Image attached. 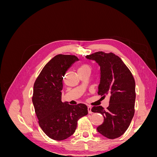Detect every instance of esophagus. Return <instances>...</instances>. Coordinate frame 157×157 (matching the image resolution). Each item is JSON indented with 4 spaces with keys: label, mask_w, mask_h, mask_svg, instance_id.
Returning a JSON list of instances; mask_svg holds the SVG:
<instances>
[{
    "label": "esophagus",
    "mask_w": 157,
    "mask_h": 157,
    "mask_svg": "<svg viewBox=\"0 0 157 157\" xmlns=\"http://www.w3.org/2000/svg\"><path fill=\"white\" fill-rule=\"evenodd\" d=\"M88 113L89 114H91L92 113V107L90 106H88Z\"/></svg>",
    "instance_id": "1"
}]
</instances>
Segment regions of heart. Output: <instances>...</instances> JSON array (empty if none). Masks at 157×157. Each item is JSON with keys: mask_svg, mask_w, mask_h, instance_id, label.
<instances>
[{"mask_svg": "<svg viewBox=\"0 0 157 157\" xmlns=\"http://www.w3.org/2000/svg\"><path fill=\"white\" fill-rule=\"evenodd\" d=\"M92 67L89 64H83L78 69V72H82V71H87V72H91Z\"/></svg>", "mask_w": 157, "mask_h": 157, "instance_id": "b5f03b06", "label": "heart"}]
</instances>
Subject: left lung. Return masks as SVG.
Returning <instances> with one entry per match:
<instances>
[{
  "mask_svg": "<svg viewBox=\"0 0 157 157\" xmlns=\"http://www.w3.org/2000/svg\"><path fill=\"white\" fill-rule=\"evenodd\" d=\"M100 67L99 95L110 96L109 105L106 110L101 106H94V113L103 116V124L97 128L98 132L108 139L121 136L129 127L134 115L136 84L134 77L119 57L113 53L95 52L86 56Z\"/></svg>",
  "mask_w": 157,
  "mask_h": 157,
  "instance_id": "8db88e82",
  "label": "left lung"
}]
</instances>
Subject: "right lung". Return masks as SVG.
Segmentation results:
<instances>
[{
    "label": "right lung",
    "instance_id": "add662e5",
    "mask_svg": "<svg viewBox=\"0 0 157 157\" xmlns=\"http://www.w3.org/2000/svg\"><path fill=\"white\" fill-rule=\"evenodd\" d=\"M77 56L59 54L46 64L36 79L32 101L41 129L50 138L61 141L75 132L79 118L88 114L86 105L61 101L63 77Z\"/></svg>",
    "mask_w": 157,
    "mask_h": 157
}]
</instances>
